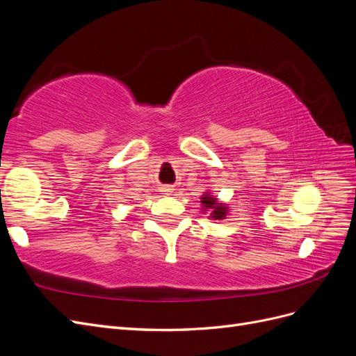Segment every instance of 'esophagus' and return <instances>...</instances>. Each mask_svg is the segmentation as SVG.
<instances>
[{
	"label": "esophagus",
	"mask_w": 356,
	"mask_h": 356,
	"mask_svg": "<svg viewBox=\"0 0 356 356\" xmlns=\"http://www.w3.org/2000/svg\"><path fill=\"white\" fill-rule=\"evenodd\" d=\"M160 191H161V195L169 196V195H172V191H174V188H172L170 186H163V187L160 188Z\"/></svg>",
	"instance_id": "34e87169"
}]
</instances>
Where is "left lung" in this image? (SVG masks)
<instances>
[{
    "mask_svg": "<svg viewBox=\"0 0 356 356\" xmlns=\"http://www.w3.org/2000/svg\"><path fill=\"white\" fill-rule=\"evenodd\" d=\"M202 212L209 215V220H224L229 215V207L225 203L220 202L217 197L212 196L211 191H204L200 197Z\"/></svg>",
    "mask_w": 356,
    "mask_h": 356,
    "instance_id": "obj_1",
    "label": "left lung"
}]
</instances>
